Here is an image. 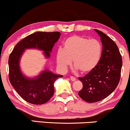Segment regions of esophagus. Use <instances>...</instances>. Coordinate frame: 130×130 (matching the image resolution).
<instances>
[{
    "instance_id": "34e87169",
    "label": "esophagus",
    "mask_w": 130,
    "mask_h": 130,
    "mask_svg": "<svg viewBox=\"0 0 130 130\" xmlns=\"http://www.w3.org/2000/svg\"><path fill=\"white\" fill-rule=\"evenodd\" d=\"M70 79L71 81H75V80H76V78H75V77H73V76H70Z\"/></svg>"
}]
</instances>
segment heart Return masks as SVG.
Listing matches in <instances>:
<instances>
[{
  "instance_id": "obj_1",
  "label": "heart",
  "mask_w": 130,
  "mask_h": 130,
  "mask_svg": "<svg viewBox=\"0 0 130 130\" xmlns=\"http://www.w3.org/2000/svg\"><path fill=\"white\" fill-rule=\"evenodd\" d=\"M62 46V49H58L56 54L57 66L61 71H66L73 60L76 69L82 73H88L100 61L102 46L96 39L72 36L64 41Z\"/></svg>"
}]
</instances>
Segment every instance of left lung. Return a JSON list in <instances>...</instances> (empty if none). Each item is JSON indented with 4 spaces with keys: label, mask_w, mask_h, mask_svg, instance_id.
Listing matches in <instances>:
<instances>
[{
    "label": "left lung",
    "mask_w": 130,
    "mask_h": 130,
    "mask_svg": "<svg viewBox=\"0 0 130 130\" xmlns=\"http://www.w3.org/2000/svg\"><path fill=\"white\" fill-rule=\"evenodd\" d=\"M94 31L100 36L102 44L101 58L94 69L79 78L83 87L78 95L90 103L105 99L116 89L122 66V57L116 43L102 31Z\"/></svg>",
    "instance_id": "obj_1"
}]
</instances>
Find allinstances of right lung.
Masks as SVG:
<instances>
[{
    "label": "right lung",
    "instance_id": "1",
    "mask_svg": "<svg viewBox=\"0 0 130 130\" xmlns=\"http://www.w3.org/2000/svg\"><path fill=\"white\" fill-rule=\"evenodd\" d=\"M60 32H37L29 35L17 43L9 57V79L16 92L26 102L36 105L47 102L54 93V84L62 75L54 74L45 69L36 78L25 76L20 68V60L26 49H37L44 51L46 58L60 38Z\"/></svg>",
    "mask_w": 130,
    "mask_h": 130
}]
</instances>
